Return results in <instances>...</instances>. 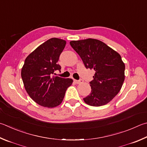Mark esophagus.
<instances>
[{"label":"esophagus","mask_w":147,"mask_h":147,"mask_svg":"<svg viewBox=\"0 0 147 147\" xmlns=\"http://www.w3.org/2000/svg\"><path fill=\"white\" fill-rule=\"evenodd\" d=\"M74 83H75V84H81V83L83 82V80L80 79L79 80H74Z\"/></svg>","instance_id":"34e87169"}]
</instances>
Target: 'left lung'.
I'll list each match as a JSON object with an SVG mask.
<instances>
[{
    "instance_id": "left-lung-1",
    "label": "left lung",
    "mask_w": 147,
    "mask_h": 147,
    "mask_svg": "<svg viewBox=\"0 0 147 147\" xmlns=\"http://www.w3.org/2000/svg\"><path fill=\"white\" fill-rule=\"evenodd\" d=\"M86 69H94L91 92L84 100L88 105H104L118 94L125 80V66L119 53L96 39L71 41Z\"/></svg>"
}]
</instances>
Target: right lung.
I'll use <instances>...</instances> for the list:
<instances>
[{"instance_id":"1","label":"right lung","mask_w":147,"mask_h":147,"mask_svg":"<svg viewBox=\"0 0 147 147\" xmlns=\"http://www.w3.org/2000/svg\"><path fill=\"white\" fill-rule=\"evenodd\" d=\"M65 44L64 40L50 38L26 58L21 76L28 94L40 105L48 108L59 105L73 84L71 78L53 75L61 69L57 62Z\"/></svg>"}]
</instances>
